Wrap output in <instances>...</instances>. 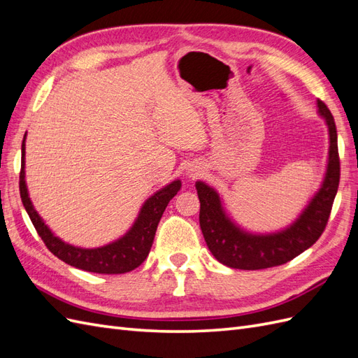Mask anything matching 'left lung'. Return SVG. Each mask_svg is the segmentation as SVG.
<instances>
[{"label":"left lung","instance_id":"1","mask_svg":"<svg viewBox=\"0 0 358 358\" xmlns=\"http://www.w3.org/2000/svg\"><path fill=\"white\" fill-rule=\"evenodd\" d=\"M318 113L329 128L330 146L326 176L299 218L287 229L254 234L242 230L225 213L220 194L204 182H196L200 199V227L212 255L224 266L242 270H259L291 262L315 243L326 230L331 206L338 192L341 162L338 152V131L333 115L321 100Z\"/></svg>","mask_w":358,"mask_h":358}]
</instances>
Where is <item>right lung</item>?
I'll return each instance as SVG.
<instances>
[{
  "label": "right lung",
  "instance_id": "right-lung-1",
  "mask_svg": "<svg viewBox=\"0 0 358 358\" xmlns=\"http://www.w3.org/2000/svg\"><path fill=\"white\" fill-rule=\"evenodd\" d=\"M25 137L22 142V164H20L19 175V189L20 199H22L24 208L29 215L32 225L36 227L41 241L45 242L49 251L57 255L64 263L73 267H78L86 272L103 273V275H119L131 272L136 267L142 264L150 248L154 243V237L158 222L164 213L169 201L176 196L180 189V180H173L167 187L157 191L154 196H150L142 209L138 212L137 220L121 239H117L109 245L100 248H78L62 242L50 231L49 227L40 218V215L32 206L28 197V188L25 183Z\"/></svg>",
  "mask_w": 358,
  "mask_h": 358
}]
</instances>
